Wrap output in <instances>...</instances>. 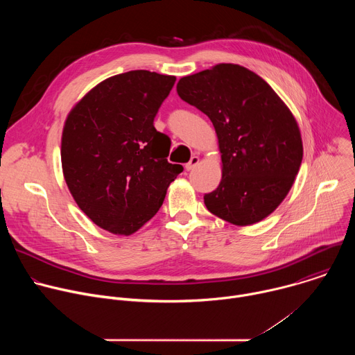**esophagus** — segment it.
Here are the masks:
<instances>
[{
	"instance_id": "34e87169",
	"label": "esophagus",
	"mask_w": 355,
	"mask_h": 355,
	"mask_svg": "<svg viewBox=\"0 0 355 355\" xmlns=\"http://www.w3.org/2000/svg\"><path fill=\"white\" fill-rule=\"evenodd\" d=\"M198 163H199V157H198V156H192L191 160L185 164V170H187V171L193 170V168L198 166Z\"/></svg>"
}]
</instances>
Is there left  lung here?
Segmentation results:
<instances>
[{
  "label": "left lung",
  "mask_w": 355,
  "mask_h": 355,
  "mask_svg": "<svg viewBox=\"0 0 355 355\" xmlns=\"http://www.w3.org/2000/svg\"><path fill=\"white\" fill-rule=\"evenodd\" d=\"M177 92L218 135L222 180L204 196L208 211L236 226L272 214L303 157L299 126L284 101L260 76L232 63L182 77Z\"/></svg>",
  "instance_id": "8db88e82"
}]
</instances>
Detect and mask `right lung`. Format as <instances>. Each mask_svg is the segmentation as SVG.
I'll list each match as a JSON object with an SVG mask.
<instances>
[{"mask_svg": "<svg viewBox=\"0 0 355 355\" xmlns=\"http://www.w3.org/2000/svg\"><path fill=\"white\" fill-rule=\"evenodd\" d=\"M174 76L133 70L95 85L70 111L62 167L78 208L99 227L129 236L153 218L182 166L155 116Z\"/></svg>", "mask_w": 355, "mask_h": 355, "instance_id": "1", "label": "right lung"}]
</instances>
